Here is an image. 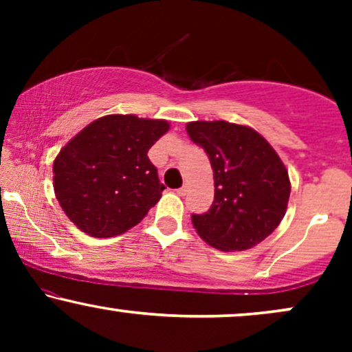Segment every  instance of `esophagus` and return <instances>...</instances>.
<instances>
[{
	"label": "esophagus",
	"instance_id": "obj_1",
	"mask_svg": "<svg viewBox=\"0 0 352 352\" xmlns=\"http://www.w3.org/2000/svg\"><path fill=\"white\" fill-rule=\"evenodd\" d=\"M177 193H179L180 197H184L185 193H187V185H184V187H180L179 190H177Z\"/></svg>",
	"mask_w": 352,
	"mask_h": 352
}]
</instances>
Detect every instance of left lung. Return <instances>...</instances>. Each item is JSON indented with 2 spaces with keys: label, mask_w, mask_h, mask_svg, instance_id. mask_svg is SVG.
Here are the masks:
<instances>
[{
  "label": "left lung",
  "mask_w": 352,
  "mask_h": 352,
  "mask_svg": "<svg viewBox=\"0 0 352 352\" xmlns=\"http://www.w3.org/2000/svg\"><path fill=\"white\" fill-rule=\"evenodd\" d=\"M187 132L207 152L215 180L212 207L192 215L201 240L221 252H243L272 235L292 192L272 145L252 127L225 120L188 122Z\"/></svg>",
  "instance_id": "left-lung-1"
}]
</instances>
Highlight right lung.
Segmentation results:
<instances>
[{
  "mask_svg": "<svg viewBox=\"0 0 352 352\" xmlns=\"http://www.w3.org/2000/svg\"><path fill=\"white\" fill-rule=\"evenodd\" d=\"M167 120L127 114L100 117L60 148L52 165L60 208L96 238L122 235L162 197L147 152L168 131Z\"/></svg>",
  "mask_w": 352,
  "mask_h": 352,
  "instance_id": "add662e5",
  "label": "right lung"
}]
</instances>
